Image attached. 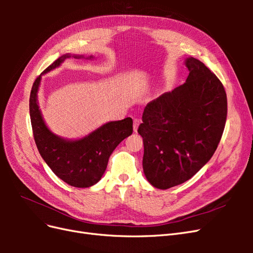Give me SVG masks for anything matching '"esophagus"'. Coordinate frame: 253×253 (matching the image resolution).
I'll return each instance as SVG.
<instances>
[{
    "mask_svg": "<svg viewBox=\"0 0 253 253\" xmlns=\"http://www.w3.org/2000/svg\"><path fill=\"white\" fill-rule=\"evenodd\" d=\"M140 121L138 119H134V124H133V128H134V132L137 133V129H138Z\"/></svg>",
    "mask_w": 253,
    "mask_h": 253,
    "instance_id": "obj_1",
    "label": "esophagus"
}]
</instances>
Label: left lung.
<instances>
[{
  "label": "left lung",
  "instance_id": "obj_1",
  "mask_svg": "<svg viewBox=\"0 0 253 253\" xmlns=\"http://www.w3.org/2000/svg\"><path fill=\"white\" fill-rule=\"evenodd\" d=\"M186 82L144 108L138 133L142 167L153 187L166 190L189 180L213 156L227 118L223 84L200 60H185Z\"/></svg>",
  "mask_w": 253,
  "mask_h": 253
}]
</instances>
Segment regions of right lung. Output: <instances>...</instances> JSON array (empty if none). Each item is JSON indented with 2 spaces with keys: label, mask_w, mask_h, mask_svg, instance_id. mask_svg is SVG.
<instances>
[{
  "label": "right lung",
  "mask_w": 253,
  "mask_h": 253,
  "mask_svg": "<svg viewBox=\"0 0 253 253\" xmlns=\"http://www.w3.org/2000/svg\"><path fill=\"white\" fill-rule=\"evenodd\" d=\"M94 59L93 56L65 53L49 65L46 74L66 59ZM42 76L36 79L30 91L29 113L34 138L40 155L60 179L76 188H88L101 179L109 158L117 145L133 133L132 118L110 121L80 139H65L52 133L45 124L38 102Z\"/></svg>",
  "instance_id": "right-lung-1"
}]
</instances>
